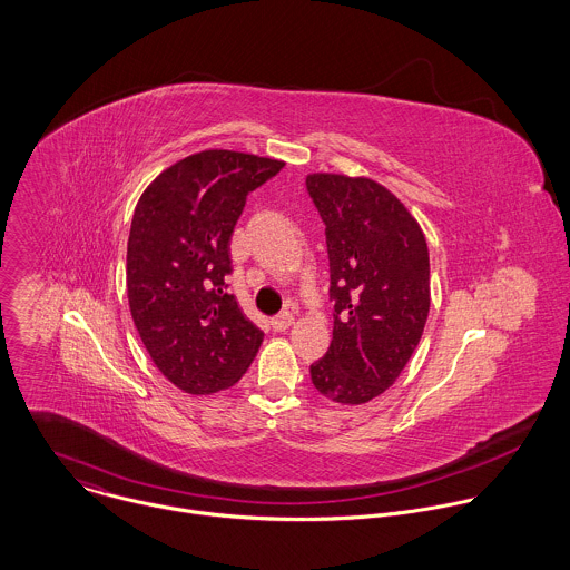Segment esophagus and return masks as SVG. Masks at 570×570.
<instances>
[{"label": "esophagus", "instance_id": "esophagus-1", "mask_svg": "<svg viewBox=\"0 0 570 570\" xmlns=\"http://www.w3.org/2000/svg\"><path fill=\"white\" fill-rule=\"evenodd\" d=\"M292 325H294V316L289 312H283L276 318H272L274 331H285V328H289Z\"/></svg>", "mask_w": 570, "mask_h": 570}]
</instances>
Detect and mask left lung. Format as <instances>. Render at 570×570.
I'll use <instances>...</instances> for the list:
<instances>
[{
	"label": "left lung",
	"mask_w": 570,
	"mask_h": 570,
	"mask_svg": "<svg viewBox=\"0 0 570 570\" xmlns=\"http://www.w3.org/2000/svg\"><path fill=\"white\" fill-rule=\"evenodd\" d=\"M325 222L333 340L312 364L326 400L360 406L395 384L430 312V256L406 206L371 177L307 175Z\"/></svg>",
	"instance_id": "left-lung-1"
}]
</instances>
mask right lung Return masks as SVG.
Masks as SVG:
<instances>
[{
    "instance_id": "right-lung-1",
    "label": "right lung",
    "mask_w": 570,
    "mask_h": 570,
    "mask_svg": "<svg viewBox=\"0 0 570 570\" xmlns=\"http://www.w3.org/2000/svg\"><path fill=\"white\" fill-rule=\"evenodd\" d=\"M283 166L208 149L170 164L138 199L127 244L129 309L154 364L184 393L235 386L263 342L224 278L247 193Z\"/></svg>"
}]
</instances>
